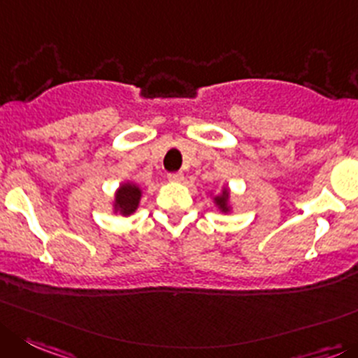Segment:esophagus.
<instances>
[{
	"label": "esophagus",
	"instance_id": "1",
	"mask_svg": "<svg viewBox=\"0 0 358 358\" xmlns=\"http://www.w3.org/2000/svg\"><path fill=\"white\" fill-rule=\"evenodd\" d=\"M168 180L169 182H183V173H169Z\"/></svg>",
	"mask_w": 358,
	"mask_h": 358
}]
</instances>
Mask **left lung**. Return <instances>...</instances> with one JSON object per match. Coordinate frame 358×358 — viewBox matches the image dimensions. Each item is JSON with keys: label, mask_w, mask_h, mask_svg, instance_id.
<instances>
[{"label": "left lung", "mask_w": 358, "mask_h": 358, "mask_svg": "<svg viewBox=\"0 0 358 358\" xmlns=\"http://www.w3.org/2000/svg\"><path fill=\"white\" fill-rule=\"evenodd\" d=\"M210 198H212L213 205L219 210L220 213H229L233 210V198H231V190H229L228 185H222V189L213 194L210 192Z\"/></svg>", "instance_id": "1"}]
</instances>
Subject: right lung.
Returning a JSON list of instances; mask_svg holds the SVG:
<instances>
[{"label":"right lung","mask_w":358,"mask_h":358,"mask_svg":"<svg viewBox=\"0 0 358 358\" xmlns=\"http://www.w3.org/2000/svg\"><path fill=\"white\" fill-rule=\"evenodd\" d=\"M143 198V189L134 182L120 183L118 189L115 190V198L111 201L113 213L122 217H130L139 208V203Z\"/></svg>","instance_id":"right-lung-1"}]
</instances>
